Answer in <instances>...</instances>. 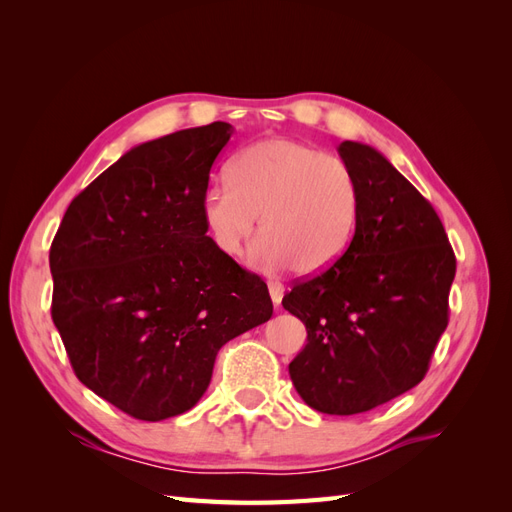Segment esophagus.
<instances>
[{
  "label": "esophagus",
  "instance_id": "obj_1",
  "mask_svg": "<svg viewBox=\"0 0 512 512\" xmlns=\"http://www.w3.org/2000/svg\"><path fill=\"white\" fill-rule=\"evenodd\" d=\"M284 284L282 282H269V294H271V301L275 303V305H280L282 303V299H284Z\"/></svg>",
  "mask_w": 512,
  "mask_h": 512
}]
</instances>
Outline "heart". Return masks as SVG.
Masks as SVG:
<instances>
[{"label": "heart", "mask_w": 512, "mask_h": 512, "mask_svg": "<svg viewBox=\"0 0 512 512\" xmlns=\"http://www.w3.org/2000/svg\"><path fill=\"white\" fill-rule=\"evenodd\" d=\"M228 181L203 198V220L226 256H239L256 232L267 267L290 265L312 275L329 269L354 237L361 188L354 170L333 153L290 138H265L239 151Z\"/></svg>", "instance_id": "obj_1"}]
</instances>
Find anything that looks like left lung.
<instances>
[{
    "instance_id": "obj_1",
    "label": "left lung",
    "mask_w": 512,
    "mask_h": 512,
    "mask_svg": "<svg viewBox=\"0 0 512 512\" xmlns=\"http://www.w3.org/2000/svg\"><path fill=\"white\" fill-rule=\"evenodd\" d=\"M361 188L348 250L294 282L282 305L307 329L288 365L294 389L324 414H359L421 382L448 324L457 260L436 209L380 151L344 141Z\"/></svg>"
}]
</instances>
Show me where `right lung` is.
Wrapping results in <instances>:
<instances>
[{
	"instance_id": "obj_1",
	"label": "right lung",
	"mask_w": 512,
	"mask_h": 512,
	"mask_svg": "<svg viewBox=\"0 0 512 512\" xmlns=\"http://www.w3.org/2000/svg\"><path fill=\"white\" fill-rule=\"evenodd\" d=\"M232 126L130 149L76 196L51 243V316L76 378L138 421L188 412L220 348L273 314L269 288L203 220Z\"/></svg>"
}]
</instances>
